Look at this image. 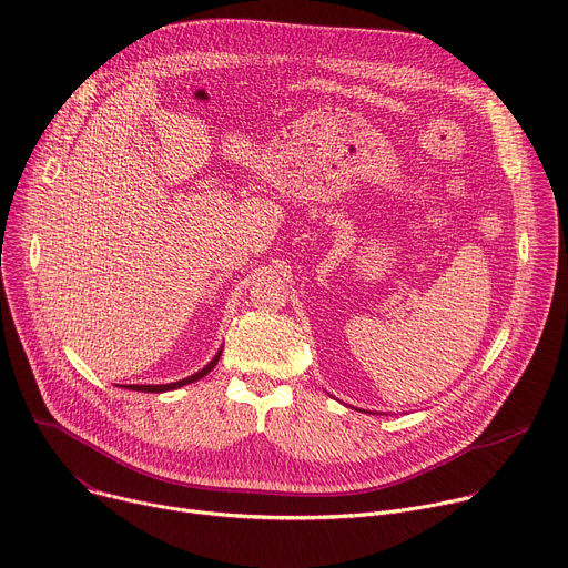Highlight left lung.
<instances>
[{
  "label": "left lung",
  "mask_w": 568,
  "mask_h": 568,
  "mask_svg": "<svg viewBox=\"0 0 568 568\" xmlns=\"http://www.w3.org/2000/svg\"><path fill=\"white\" fill-rule=\"evenodd\" d=\"M366 414H371V412H366Z\"/></svg>",
  "instance_id": "8db88e82"
}]
</instances>
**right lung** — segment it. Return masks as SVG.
I'll list each match as a JSON object with an SVG mask.
<instances>
[{"label": "right lung", "mask_w": 568, "mask_h": 568, "mask_svg": "<svg viewBox=\"0 0 568 568\" xmlns=\"http://www.w3.org/2000/svg\"><path fill=\"white\" fill-rule=\"evenodd\" d=\"M220 355H222V348L215 353V357L202 368V371H197V373H193V375H189V377H184V379H180V382H171V384H121V388H130V390H141V393H166V390H175V388H182V386H186V384H193V382H197V379H202L204 375H209L213 368H215V364H217V359H220Z\"/></svg>", "instance_id": "right-lung-1"}]
</instances>
